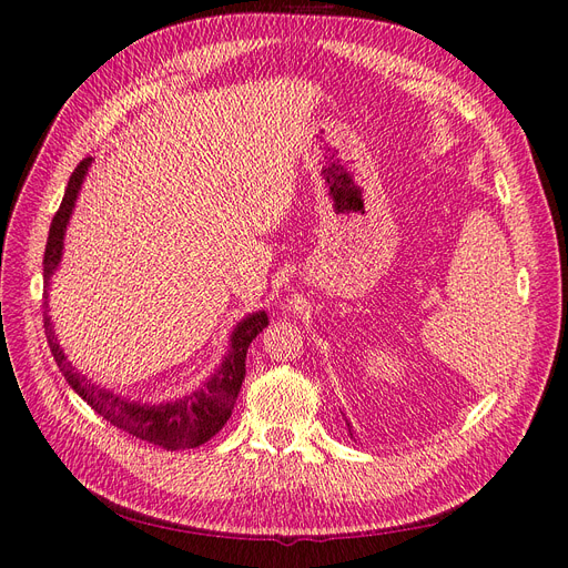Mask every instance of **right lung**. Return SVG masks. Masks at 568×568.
Segmentation results:
<instances>
[{
	"mask_svg": "<svg viewBox=\"0 0 568 568\" xmlns=\"http://www.w3.org/2000/svg\"><path fill=\"white\" fill-rule=\"evenodd\" d=\"M91 158L82 160L72 171L63 202L58 206L55 216L49 227V240L44 248V277L49 286V277L53 270L61 263L63 253V234L65 225L70 221V213L74 209L77 192L82 187L84 175L89 171ZM47 303V293H44ZM267 326L265 312H256V315H248L244 322L237 324L234 334L230 338V349L221 364V368L209 378V383L183 399H175L169 404H141V402H129L120 395L110 393L93 385L89 378L80 376L72 368V364L65 359L61 345L55 343L51 320L44 317V334L51 347V355L61 368V374L70 383V387L80 395L98 416H103L110 425L124 429V433L133 435L135 439H143L148 444L162 446L166 452H181V448H194L209 442L213 435L223 429L227 418L232 416L234 402H237L240 387L246 374V349L251 341L256 338L261 331Z\"/></svg>",
	"mask_w": 568,
	"mask_h": 568,
	"instance_id": "right-lung-1",
	"label": "right lung"
}]
</instances>
